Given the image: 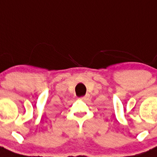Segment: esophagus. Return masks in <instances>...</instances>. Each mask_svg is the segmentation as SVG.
I'll list each match as a JSON object with an SVG mask.
<instances>
[{
  "label": "esophagus",
  "mask_w": 157,
  "mask_h": 157,
  "mask_svg": "<svg viewBox=\"0 0 157 157\" xmlns=\"http://www.w3.org/2000/svg\"><path fill=\"white\" fill-rule=\"evenodd\" d=\"M80 99H81V100L88 99V96H84V97H81V98H80Z\"/></svg>",
  "instance_id": "esophagus-1"
}]
</instances>
